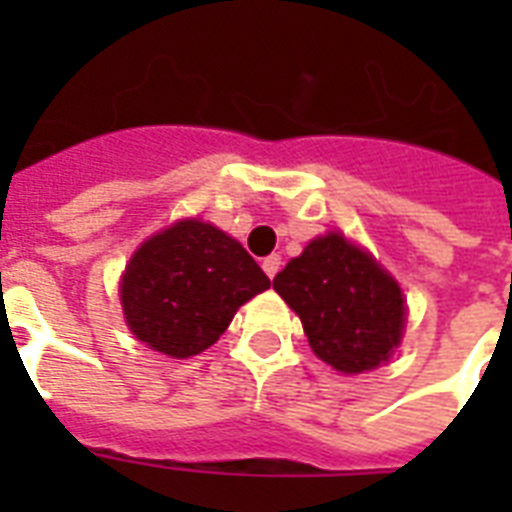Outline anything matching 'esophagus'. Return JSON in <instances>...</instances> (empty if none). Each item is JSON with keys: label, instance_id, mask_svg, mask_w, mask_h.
I'll list each match as a JSON object with an SVG mask.
<instances>
[{"label": "esophagus", "instance_id": "obj_1", "mask_svg": "<svg viewBox=\"0 0 512 512\" xmlns=\"http://www.w3.org/2000/svg\"><path fill=\"white\" fill-rule=\"evenodd\" d=\"M279 268H281V257L279 255H268L263 260V271L268 273V279H273V276L279 273Z\"/></svg>", "mask_w": 512, "mask_h": 512}]
</instances>
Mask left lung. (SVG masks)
Instances as JSON below:
<instances>
[{"label":"left lung","instance_id":"1","mask_svg":"<svg viewBox=\"0 0 512 512\" xmlns=\"http://www.w3.org/2000/svg\"><path fill=\"white\" fill-rule=\"evenodd\" d=\"M273 289L300 316L313 353L337 372H369L401 342V289L340 233L313 239L276 273Z\"/></svg>","mask_w":512,"mask_h":512}]
</instances>
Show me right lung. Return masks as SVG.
Instances as JSON below:
<instances>
[{
    "instance_id": "1",
    "label": "right lung",
    "mask_w": 512,
    "mask_h": 512,
    "mask_svg": "<svg viewBox=\"0 0 512 512\" xmlns=\"http://www.w3.org/2000/svg\"><path fill=\"white\" fill-rule=\"evenodd\" d=\"M271 287L239 241L180 220L132 255L122 279L127 327L148 348L188 358L223 335L249 297Z\"/></svg>"
}]
</instances>
